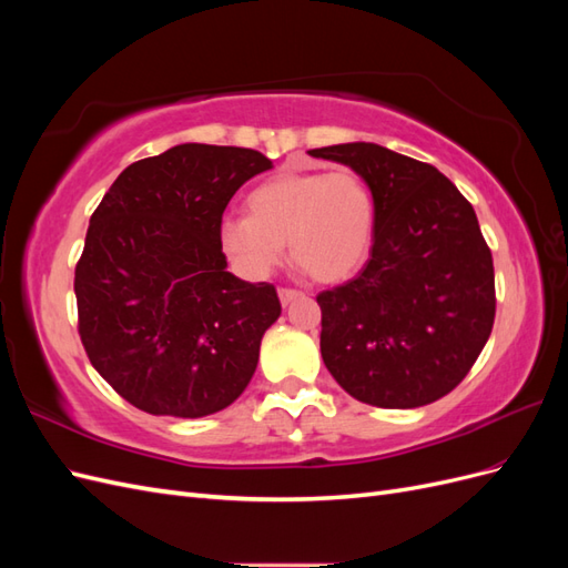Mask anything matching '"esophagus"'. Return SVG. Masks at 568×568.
<instances>
[{
  "label": "esophagus",
  "instance_id": "1",
  "mask_svg": "<svg viewBox=\"0 0 568 568\" xmlns=\"http://www.w3.org/2000/svg\"><path fill=\"white\" fill-rule=\"evenodd\" d=\"M298 296H301V291H296V288H280V301H282V305L294 303Z\"/></svg>",
  "mask_w": 568,
  "mask_h": 568
}]
</instances>
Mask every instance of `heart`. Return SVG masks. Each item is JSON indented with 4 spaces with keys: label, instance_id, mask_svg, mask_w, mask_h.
Returning a JSON list of instances; mask_svg holds the SVG:
<instances>
[{
    "label": "heart",
    "instance_id": "1",
    "mask_svg": "<svg viewBox=\"0 0 568 568\" xmlns=\"http://www.w3.org/2000/svg\"><path fill=\"white\" fill-rule=\"evenodd\" d=\"M251 215L227 217L220 239L234 263L253 277L291 257L317 282L348 280L365 263L374 236V199L353 170L282 173L248 194Z\"/></svg>",
    "mask_w": 568,
    "mask_h": 568
}]
</instances>
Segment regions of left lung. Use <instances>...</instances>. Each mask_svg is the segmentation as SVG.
I'll return each mask as SVG.
<instances>
[{"label": "left lung", "instance_id": "8db88e82", "mask_svg": "<svg viewBox=\"0 0 568 568\" xmlns=\"http://www.w3.org/2000/svg\"><path fill=\"white\" fill-rule=\"evenodd\" d=\"M307 153L363 178L376 213L363 272L317 296L326 369L374 407L443 398L476 363L495 320L493 255L471 203L438 168L379 144Z\"/></svg>", "mask_w": 568, "mask_h": 568}]
</instances>
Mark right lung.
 <instances>
[{"label":"right lung","mask_w":568,"mask_h":568,"mask_svg":"<svg viewBox=\"0 0 568 568\" xmlns=\"http://www.w3.org/2000/svg\"><path fill=\"white\" fill-rule=\"evenodd\" d=\"M270 168L253 149L178 144L128 165L90 220L75 267L82 346L149 415H215L253 379L282 305L272 284L227 272L220 225L236 189Z\"/></svg>","instance_id":"right-lung-1"}]
</instances>
